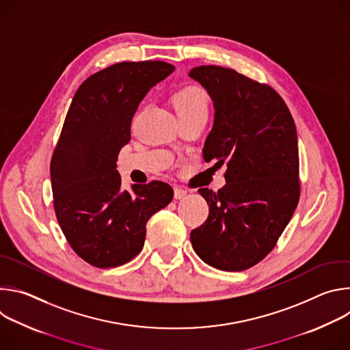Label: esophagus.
<instances>
[{"mask_svg": "<svg viewBox=\"0 0 350 350\" xmlns=\"http://www.w3.org/2000/svg\"><path fill=\"white\" fill-rule=\"evenodd\" d=\"M187 195V189H184L183 187H174V198L176 199H181Z\"/></svg>", "mask_w": 350, "mask_h": 350, "instance_id": "obj_1", "label": "esophagus"}]
</instances>
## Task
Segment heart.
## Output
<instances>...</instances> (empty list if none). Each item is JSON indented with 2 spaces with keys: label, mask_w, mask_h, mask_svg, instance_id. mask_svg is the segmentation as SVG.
<instances>
[{
  "label": "heart",
  "mask_w": 350,
  "mask_h": 350,
  "mask_svg": "<svg viewBox=\"0 0 350 350\" xmlns=\"http://www.w3.org/2000/svg\"><path fill=\"white\" fill-rule=\"evenodd\" d=\"M173 103L180 118L195 113H208L209 111L205 91L196 85H187L177 90L173 95Z\"/></svg>",
  "instance_id": "b5f03b06"
}]
</instances>
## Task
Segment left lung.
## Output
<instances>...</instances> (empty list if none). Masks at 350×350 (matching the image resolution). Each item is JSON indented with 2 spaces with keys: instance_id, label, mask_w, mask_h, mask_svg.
Segmentation results:
<instances>
[{
  "instance_id": "1",
  "label": "left lung",
  "mask_w": 350,
  "mask_h": 350,
  "mask_svg": "<svg viewBox=\"0 0 350 350\" xmlns=\"http://www.w3.org/2000/svg\"><path fill=\"white\" fill-rule=\"evenodd\" d=\"M189 76L208 90L216 111L204 159L227 165L223 188L198 189L209 216L191 231L192 247L215 269L242 271L273 251L297 206L295 122L269 84L216 65L193 68Z\"/></svg>"
}]
</instances>
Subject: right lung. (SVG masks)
<instances>
[{
	"mask_svg": "<svg viewBox=\"0 0 350 350\" xmlns=\"http://www.w3.org/2000/svg\"><path fill=\"white\" fill-rule=\"evenodd\" d=\"M173 70L162 61L115 64L85 79L72 99L49 166L54 209L76 255L94 267L134 259L148 220L172 202L163 181L120 191L116 162L142 98Z\"/></svg>",
	"mask_w": 350,
	"mask_h": 350,
	"instance_id": "add662e5",
	"label": "right lung"
}]
</instances>
